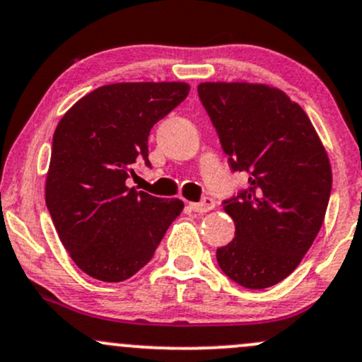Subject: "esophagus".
Wrapping results in <instances>:
<instances>
[{
    "instance_id": "1",
    "label": "esophagus",
    "mask_w": 362,
    "mask_h": 362,
    "mask_svg": "<svg viewBox=\"0 0 362 362\" xmlns=\"http://www.w3.org/2000/svg\"><path fill=\"white\" fill-rule=\"evenodd\" d=\"M189 206H191V210L196 213H206L215 208V201H213L211 197H203V201H199V203H191Z\"/></svg>"
}]
</instances>
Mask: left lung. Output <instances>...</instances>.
Instances as JSON below:
<instances>
[{"label": "left lung", "instance_id": "8db88e82", "mask_svg": "<svg viewBox=\"0 0 362 362\" xmlns=\"http://www.w3.org/2000/svg\"><path fill=\"white\" fill-rule=\"evenodd\" d=\"M197 93L230 170L248 175V187L223 201L235 235L216 250V262L241 286H274L321 229L332 194L328 154L305 111L281 90L201 83Z\"/></svg>", "mask_w": 362, "mask_h": 362}]
</instances>
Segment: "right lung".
I'll return each mask as SVG.
<instances>
[{
	"label": "right lung",
	"instance_id": "right-lung-1",
	"mask_svg": "<svg viewBox=\"0 0 362 362\" xmlns=\"http://www.w3.org/2000/svg\"><path fill=\"white\" fill-rule=\"evenodd\" d=\"M187 83H114L64 114L53 133L45 199L64 248L93 279L119 283L151 260L184 210L128 187L149 163L151 128L189 95Z\"/></svg>",
	"mask_w": 362,
	"mask_h": 362
}]
</instances>
